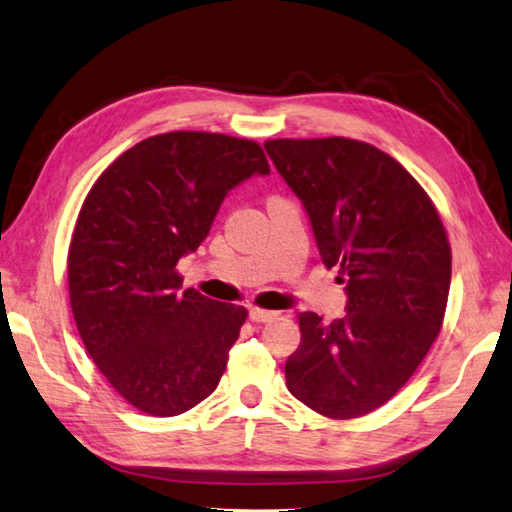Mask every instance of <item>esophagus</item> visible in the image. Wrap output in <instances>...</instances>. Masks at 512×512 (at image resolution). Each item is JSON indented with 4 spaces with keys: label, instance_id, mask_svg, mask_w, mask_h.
<instances>
[{
    "label": "esophagus",
    "instance_id": "esophagus-1",
    "mask_svg": "<svg viewBox=\"0 0 512 512\" xmlns=\"http://www.w3.org/2000/svg\"><path fill=\"white\" fill-rule=\"evenodd\" d=\"M250 320L253 322H271V320H275L277 318V313L275 311H266V309H257V306H253V309H250Z\"/></svg>",
    "mask_w": 512,
    "mask_h": 512
}]
</instances>
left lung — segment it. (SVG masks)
<instances>
[{"mask_svg": "<svg viewBox=\"0 0 512 512\" xmlns=\"http://www.w3.org/2000/svg\"><path fill=\"white\" fill-rule=\"evenodd\" d=\"M302 201L320 257L340 266L347 313H300L286 387L322 416L358 418L385 405L421 365L448 304L452 250L432 199L378 147L353 138L264 143Z\"/></svg>", "mask_w": 512, "mask_h": 512, "instance_id": "obj_1", "label": "left lung"}]
</instances>
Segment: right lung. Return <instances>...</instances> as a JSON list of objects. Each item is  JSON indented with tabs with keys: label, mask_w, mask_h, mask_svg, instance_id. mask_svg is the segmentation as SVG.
Returning a JSON list of instances; mask_svg holds the SVG:
<instances>
[{
	"label": "right lung",
	"mask_w": 512,
	"mask_h": 512,
	"mask_svg": "<svg viewBox=\"0 0 512 512\" xmlns=\"http://www.w3.org/2000/svg\"><path fill=\"white\" fill-rule=\"evenodd\" d=\"M253 174H271L255 141L167 132L120 154L82 203L69 246L71 311L102 376L136 410L183 414L224 376L248 311L181 293L176 264Z\"/></svg>",
	"instance_id": "1"
}]
</instances>
